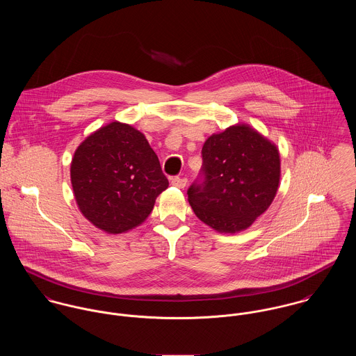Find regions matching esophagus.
I'll use <instances>...</instances> for the list:
<instances>
[{
	"mask_svg": "<svg viewBox=\"0 0 356 356\" xmlns=\"http://www.w3.org/2000/svg\"><path fill=\"white\" fill-rule=\"evenodd\" d=\"M186 182H188L186 178H181V177L171 178V185L175 188H179V189H184L186 186Z\"/></svg>",
	"mask_w": 356,
	"mask_h": 356,
	"instance_id": "obj_1",
	"label": "esophagus"
}]
</instances>
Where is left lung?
Listing matches in <instances>:
<instances>
[{
  "label": "left lung",
  "instance_id": "1",
  "mask_svg": "<svg viewBox=\"0 0 356 356\" xmlns=\"http://www.w3.org/2000/svg\"><path fill=\"white\" fill-rule=\"evenodd\" d=\"M199 178L188 189L196 216L220 233L250 227L273 203L281 175L280 153L248 124L212 134Z\"/></svg>",
  "mask_w": 356,
  "mask_h": 356
}]
</instances>
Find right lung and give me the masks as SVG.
<instances>
[{
  "label": "right lung",
  "instance_id": "right-lung-1",
  "mask_svg": "<svg viewBox=\"0 0 356 356\" xmlns=\"http://www.w3.org/2000/svg\"><path fill=\"white\" fill-rule=\"evenodd\" d=\"M71 184L83 216L112 234L141 225L168 188L145 136L119 122L99 129L78 147Z\"/></svg>",
  "mask_w": 356,
  "mask_h": 356
}]
</instances>
